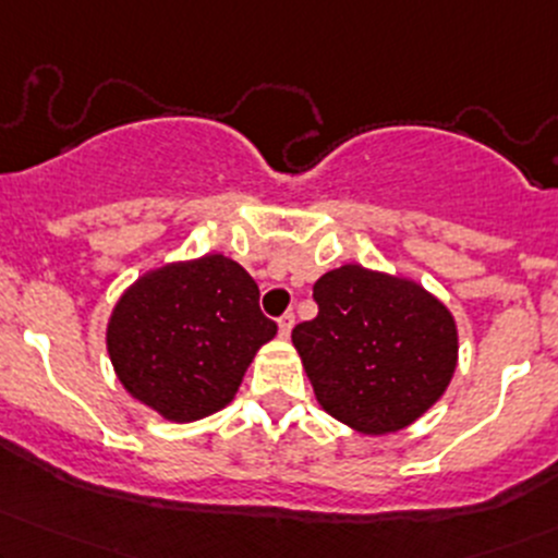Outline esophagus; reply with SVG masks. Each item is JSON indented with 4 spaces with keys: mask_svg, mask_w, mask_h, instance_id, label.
Returning a JSON list of instances; mask_svg holds the SVG:
<instances>
[{
    "mask_svg": "<svg viewBox=\"0 0 558 558\" xmlns=\"http://www.w3.org/2000/svg\"><path fill=\"white\" fill-rule=\"evenodd\" d=\"M291 328H293V312H286V315H280L278 317V330H280V336H289L291 333Z\"/></svg>",
    "mask_w": 558,
    "mask_h": 558,
    "instance_id": "1",
    "label": "esophagus"
}]
</instances>
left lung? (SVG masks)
Listing matches in <instances>:
<instances>
[{
    "label": "left lung",
    "mask_w": 558,
    "mask_h": 558,
    "mask_svg": "<svg viewBox=\"0 0 558 558\" xmlns=\"http://www.w3.org/2000/svg\"><path fill=\"white\" fill-rule=\"evenodd\" d=\"M315 320L291 339L317 402L363 434L413 424L448 389L458 363L450 310L424 286L363 265L323 275Z\"/></svg>",
    "instance_id": "1"
}]
</instances>
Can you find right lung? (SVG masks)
<instances>
[{"label":"right lung","instance_id":"right-lung-1","mask_svg":"<svg viewBox=\"0 0 558 558\" xmlns=\"http://www.w3.org/2000/svg\"><path fill=\"white\" fill-rule=\"evenodd\" d=\"M275 333L254 278L228 256L206 254L137 278L116 302L106 341L134 400L187 424L232 402Z\"/></svg>","mask_w":558,"mask_h":558}]
</instances>
